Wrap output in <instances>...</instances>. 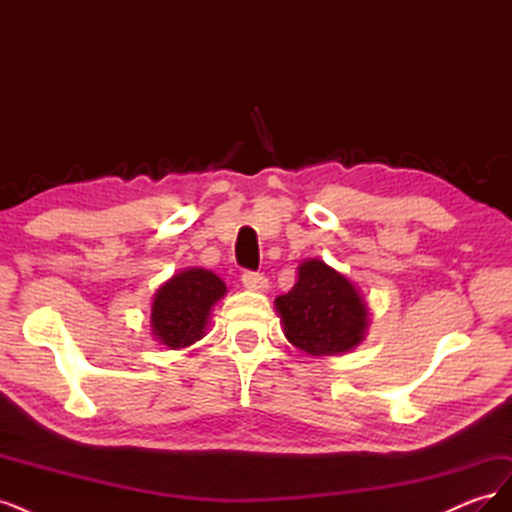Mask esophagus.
Wrapping results in <instances>:
<instances>
[{
    "instance_id": "34e87169",
    "label": "esophagus",
    "mask_w": 512,
    "mask_h": 512,
    "mask_svg": "<svg viewBox=\"0 0 512 512\" xmlns=\"http://www.w3.org/2000/svg\"><path fill=\"white\" fill-rule=\"evenodd\" d=\"M241 282L245 288H250V290H267V286H269L267 277L262 273H256V271H245L241 275Z\"/></svg>"
}]
</instances>
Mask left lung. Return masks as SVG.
Here are the masks:
<instances>
[{
  "label": "left lung",
  "mask_w": 512,
  "mask_h": 512,
  "mask_svg": "<svg viewBox=\"0 0 512 512\" xmlns=\"http://www.w3.org/2000/svg\"><path fill=\"white\" fill-rule=\"evenodd\" d=\"M275 309L288 342L312 356L356 348L369 324L361 292L346 275L318 258L303 262L297 284L275 299Z\"/></svg>",
  "instance_id": "1"
}]
</instances>
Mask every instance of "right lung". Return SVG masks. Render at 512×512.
<instances>
[{
  "label": "right lung",
  "instance_id": "add662e5",
  "mask_svg": "<svg viewBox=\"0 0 512 512\" xmlns=\"http://www.w3.org/2000/svg\"><path fill=\"white\" fill-rule=\"evenodd\" d=\"M226 284L207 269H185L162 284L151 305V335L170 350L192 346L205 335L211 307Z\"/></svg>",
  "mask_w": 512,
  "mask_h": 512
}]
</instances>
